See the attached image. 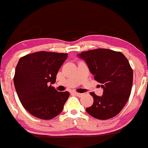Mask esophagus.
<instances>
[{
	"label": "esophagus",
	"mask_w": 148,
	"mask_h": 148,
	"mask_svg": "<svg viewBox=\"0 0 148 148\" xmlns=\"http://www.w3.org/2000/svg\"><path fill=\"white\" fill-rule=\"evenodd\" d=\"M73 92L75 95H77V96H78V97H80V96H82V95H83V94L79 93V92Z\"/></svg>",
	"instance_id": "esophagus-1"
}]
</instances>
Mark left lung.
I'll list each match as a JSON object with an SVG mask.
<instances>
[{
	"label": "left lung",
	"instance_id": "obj_1",
	"mask_svg": "<svg viewBox=\"0 0 148 148\" xmlns=\"http://www.w3.org/2000/svg\"><path fill=\"white\" fill-rule=\"evenodd\" d=\"M88 65L94 79L103 89L102 96L90 92L93 104L86 108L89 115L108 120L121 111L130 95L133 72L128 60L120 52L98 48L77 54Z\"/></svg>",
	"mask_w": 148,
	"mask_h": 148
}]
</instances>
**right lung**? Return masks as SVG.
<instances>
[{
	"mask_svg": "<svg viewBox=\"0 0 148 148\" xmlns=\"http://www.w3.org/2000/svg\"><path fill=\"white\" fill-rule=\"evenodd\" d=\"M67 53L40 51L21 58L15 71V88L21 104L32 115L51 120L63 111L70 93L51 86Z\"/></svg>",
	"mask_w": 148,
	"mask_h": 148,
	"instance_id": "add662e5",
	"label": "right lung"
}]
</instances>
